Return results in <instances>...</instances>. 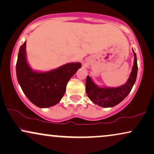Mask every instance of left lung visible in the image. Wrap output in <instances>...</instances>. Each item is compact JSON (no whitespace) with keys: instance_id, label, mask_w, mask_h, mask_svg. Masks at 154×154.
<instances>
[{"instance_id":"left-lung-1","label":"left lung","mask_w":154,"mask_h":154,"mask_svg":"<svg viewBox=\"0 0 154 154\" xmlns=\"http://www.w3.org/2000/svg\"><path fill=\"white\" fill-rule=\"evenodd\" d=\"M133 52L134 56V65L125 85L116 88L98 87L94 83L91 77L87 75L86 79V92L88 97L94 103L101 107H113L123 101L130 94L136 81L138 70L136 53L134 51Z\"/></svg>"}]
</instances>
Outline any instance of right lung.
I'll list each match as a JSON object with an SVG mask.
<instances>
[{
	"label": "right lung",
	"instance_id": "add662e5",
	"mask_svg": "<svg viewBox=\"0 0 154 154\" xmlns=\"http://www.w3.org/2000/svg\"><path fill=\"white\" fill-rule=\"evenodd\" d=\"M26 42L20 46L17 64V78L24 94L34 105L48 108L56 105L64 96L66 85L82 66L80 63H67L46 72L33 71L26 59Z\"/></svg>",
	"mask_w": 154,
	"mask_h": 154
}]
</instances>
